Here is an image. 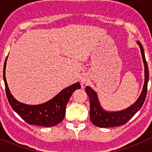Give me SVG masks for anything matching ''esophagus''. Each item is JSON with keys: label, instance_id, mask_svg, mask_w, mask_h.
Masks as SVG:
<instances>
[{"label": "esophagus", "instance_id": "esophagus-1", "mask_svg": "<svg viewBox=\"0 0 152 152\" xmlns=\"http://www.w3.org/2000/svg\"><path fill=\"white\" fill-rule=\"evenodd\" d=\"M88 81H88V78H87L86 77H85V76H83V77L81 78V83L82 85L88 84Z\"/></svg>", "mask_w": 152, "mask_h": 152}]
</instances>
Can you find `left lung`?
Returning <instances> with one entry per match:
<instances>
[{"mask_svg": "<svg viewBox=\"0 0 152 152\" xmlns=\"http://www.w3.org/2000/svg\"><path fill=\"white\" fill-rule=\"evenodd\" d=\"M140 48L144 66V83L140 96L132 105L126 109L117 111H109L104 109L101 105L97 93L90 86L86 87V92L90 99V119L95 126L100 128H108L121 126L128 122L136 113L142 108L145 101L147 84L149 81V69L145 58L144 48L142 43L137 41Z\"/></svg>", "mask_w": 152, "mask_h": 152, "instance_id": "8db88e82", "label": "left lung"}]
</instances>
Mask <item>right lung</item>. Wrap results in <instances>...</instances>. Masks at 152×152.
<instances>
[{
	"instance_id": "add662e5",
	"label": "right lung",
	"mask_w": 152,
	"mask_h": 152,
	"mask_svg": "<svg viewBox=\"0 0 152 152\" xmlns=\"http://www.w3.org/2000/svg\"><path fill=\"white\" fill-rule=\"evenodd\" d=\"M8 56L3 67V80L7 99L15 112L29 124L41 126H54L64 120L66 107L74 91L81 88L79 82L75 83L61 91L56 96L48 102L38 105H29L16 100L10 93L6 78V67Z\"/></svg>"
}]
</instances>
